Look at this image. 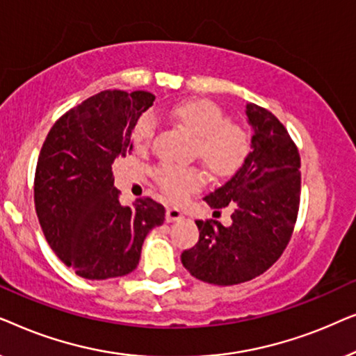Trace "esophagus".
<instances>
[{"label": "esophagus", "mask_w": 356, "mask_h": 356, "mask_svg": "<svg viewBox=\"0 0 356 356\" xmlns=\"http://www.w3.org/2000/svg\"><path fill=\"white\" fill-rule=\"evenodd\" d=\"M165 218H167L168 223L177 222L179 218H183V212L179 211L178 207H167V213H165Z\"/></svg>", "instance_id": "esophagus-1"}]
</instances>
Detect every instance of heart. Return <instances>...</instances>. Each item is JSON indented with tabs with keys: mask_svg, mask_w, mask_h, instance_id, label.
I'll use <instances>...</instances> for the list:
<instances>
[{
	"mask_svg": "<svg viewBox=\"0 0 356 356\" xmlns=\"http://www.w3.org/2000/svg\"><path fill=\"white\" fill-rule=\"evenodd\" d=\"M168 118L196 138V154L217 177H230L241 168L251 150L250 136L241 126L225 121L220 106L206 99L181 100L170 106ZM154 138V126L143 116L133 129L136 149L145 150ZM159 186L173 201H181L202 188L204 177L196 168L165 165L157 172Z\"/></svg>",
	"mask_w": 356,
	"mask_h": 356,
	"instance_id": "obj_1",
	"label": "heart"
}]
</instances>
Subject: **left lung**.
Listing matches in <instances>:
<instances>
[{
    "instance_id": "left-lung-1",
    "label": "left lung",
    "mask_w": 356,
    "mask_h": 356,
    "mask_svg": "<svg viewBox=\"0 0 356 356\" xmlns=\"http://www.w3.org/2000/svg\"><path fill=\"white\" fill-rule=\"evenodd\" d=\"M251 152L241 168L204 197L217 211L233 209L232 223L197 220L199 241L181 254L196 279L236 285L264 274L289 245L300 206V154L270 111L246 105Z\"/></svg>"
}]
</instances>
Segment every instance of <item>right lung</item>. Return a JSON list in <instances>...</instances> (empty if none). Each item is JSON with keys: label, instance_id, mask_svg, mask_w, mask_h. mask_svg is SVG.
<instances>
[{"label": "right lung", "instance_id": "right-lung-1", "mask_svg": "<svg viewBox=\"0 0 356 356\" xmlns=\"http://www.w3.org/2000/svg\"><path fill=\"white\" fill-rule=\"evenodd\" d=\"M155 95L104 90L61 116L38 155L33 201L55 254L87 280L123 277L139 264L145 236L165 220L150 197L120 202L111 165L133 150L131 136Z\"/></svg>", "mask_w": 356, "mask_h": 356}]
</instances>
